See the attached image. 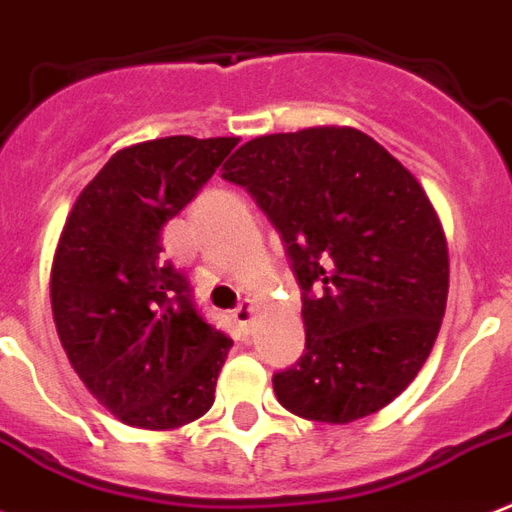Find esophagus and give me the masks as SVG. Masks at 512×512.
<instances>
[{
  "instance_id": "esophagus-1",
  "label": "esophagus",
  "mask_w": 512,
  "mask_h": 512,
  "mask_svg": "<svg viewBox=\"0 0 512 512\" xmlns=\"http://www.w3.org/2000/svg\"><path fill=\"white\" fill-rule=\"evenodd\" d=\"M252 313H255L252 303L244 300V303H239L236 308H233V321H236L241 329H249V324H252Z\"/></svg>"
}]
</instances>
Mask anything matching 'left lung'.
<instances>
[{"instance_id": "left-lung-1", "label": "left lung", "mask_w": 512, "mask_h": 512, "mask_svg": "<svg viewBox=\"0 0 512 512\" xmlns=\"http://www.w3.org/2000/svg\"><path fill=\"white\" fill-rule=\"evenodd\" d=\"M223 180L268 215L303 289L305 353L273 374L279 404L332 425L380 412L417 377L446 311L444 228L422 185L350 127L249 140Z\"/></svg>"}]
</instances>
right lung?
Listing matches in <instances>:
<instances>
[{
	"label": "right lung",
	"instance_id": "add662e5",
	"mask_svg": "<svg viewBox=\"0 0 512 512\" xmlns=\"http://www.w3.org/2000/svg\"><path fill=\"white\" fill-rule=\"evenodd\" d=\"M236 143L175 135L124 148L79 193L60 233L50 276L58 337L92 396L135 428H180L215 401L233 342L162 257V228Z\"/></svg>",
	"mask_w": 512,
	"mask_h": 512
}]
</instances>
